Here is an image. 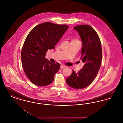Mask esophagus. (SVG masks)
Instances as JSON below:
<instances>
[{
    "label": "esophagus",
    "mask_w": 123,
    "mask_h": 123,
    "mask_svg": "<svg viewBox=\"0 0 123 123\" xmlns=\"http://www.w3.org/2000/svg\"><path fill=\"white\" fill-rule=\"evenodd\" d=\"M65 67V66H63V65H61V66H60V69H64Z\"/></svg>",
    "instance_id": "esophagus-1"
}]
</instances>
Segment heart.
<instances>
[{
	"label": "heart",
	"mask_w": 123,
	"mask_h": 123,
	"mask_svg": "<svg viewBox=\"0 0 123 123\" xmlns=\"http://www.w3.org/2000/svg\"><path fill=\"white\" fill-rule=\"evenodd\" d=\"M76 41V40H74V41Z\"/></svg>",
	"instance_id": "obj_1"
}]
</instances>
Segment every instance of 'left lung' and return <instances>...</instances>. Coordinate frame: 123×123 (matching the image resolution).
Wrapping results in <instances>:
<instances>
[{
	"instance_id": "obj_1",
	"label": "left lung",
	"mask_w": 123,
	"mask_h": 123,
	"mask_svg": "<svg viewBox=\"0 0 123 123\" xmlns=\"http://www.w3.org/2000/svg\"><path fill=\"white\" fill-rule=\"evenodd\" d=\"M73 29L82 40L81 59L84 64L78 72L72 70L66 82L71 88L80 89L90 85L97 76L102 60V48L99 36L90 26L78 25Z\"/></svg>"
}]
</instances>
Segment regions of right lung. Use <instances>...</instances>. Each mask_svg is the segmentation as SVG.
Wrapping results in <instances>:
<instances>
[{
    "label": "right lung",
    "instance_id": "add662e5",
    "mask_svg": "<svg viewBox=\"0 0 123 123\" xmlns=\"http://www.w3.org/2000/svg\"><path fill=\"white\" fill-rule=\"evenodd\" d=\"M68 28L66 25L47 22L37 25L29 32L22 48L21 60L24 72L33 84L46 86L53 82L60 65L45 57L49 49H54Z\"/></svg>",
    "mask_w": 123,
    "mask_h": 123
}]
</instances>
